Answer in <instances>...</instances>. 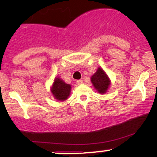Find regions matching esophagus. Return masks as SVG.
<instances>
[{"label":"esophagus","instance_id":"obj_1","mask_svg":"<svg viewBox=\"0 0 157 157\" xmlns=\"http://www.w3.org/2000/svg\"><path fill=\"white\" fill-rule=\"evenodd\" d=\"M82 83H83V82H82V80H79L77 81V85H81V84H82Z\"/></svg>","mask_w":157,"mask_h":157}]
</instances>
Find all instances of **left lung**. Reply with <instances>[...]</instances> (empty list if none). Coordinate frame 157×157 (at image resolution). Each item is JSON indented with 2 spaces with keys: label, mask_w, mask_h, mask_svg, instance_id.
<instances>
[{
  "label": "left lung",
  "mask_w": 157,
  "mask_h": 157,
  "mask_svg": "<svg viewBox=\"0 0 157 157\" xmlns=\"http://www.w3.org/2000/svg\"><path fill=\"white\" fill-rule=\"evenodd\" d=\"M91 83L98 93L104 94L109 90L111 80L102 68L98 67L97 71L91 77Z\"/></svg>",
  "instance_id": "obj_1"
}]
</instances>
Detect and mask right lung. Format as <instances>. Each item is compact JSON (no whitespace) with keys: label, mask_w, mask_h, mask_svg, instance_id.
Returning a JSON list of instances; mask_svg holds the SVG:
<instances>
[{"label":"right lung","mask_w":157,"mask_h":157,"mask_svg":"<svg viewBox=\"0 0 157 157\" xmlns=\"http://www.w3.org/2000/svg\"><path fill=\"white\" fill-rule=\"evenodd\" d=\"M71 90V85L66 84L62 79L58 77H55L50 89L52 94L53 95L55 99L61 102L65 101L69 97Z\"/></svg>","instance_id":"obj_1"}]
</instances>
